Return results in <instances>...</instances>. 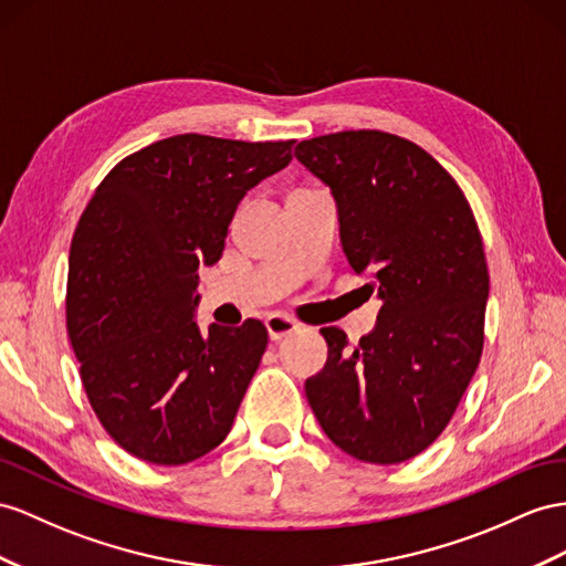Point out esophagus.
<instances>
[{
  "instance_id": "1",
  "label": "esophagus",
  "mask_w": 566,
  "mask_h": 566,
  "mask_svg": "<svg viewBox=\"0 0 566 566\" xmlns=\"http://www.w3.org/2000/svg\"><path fill=\"white\" fill-rule=\"evenodd\" d=\"M265 327L270 332V339L280 342L289 335H294V332L298 329V323L292 321V317H284V315H270L265 321Z\"/></svg>"
}]
</instances>
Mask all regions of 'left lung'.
<instances>
[{"label": "left lung", "instance_id": "1", "mask_svg": "<svg viewBox=\"0 0 566 566\" xmlns=\"http://www.w3.org/2000/svg\"><path fill=\"white\" fill-rule=\"evenodd\" d=\"M329 186L339 241L368 298L373 332L352 349L323 327L327 364L306 380L323 432L368 463H401L430 447L467 392L483 352L488 268L457 181L416 143L339 132L294 150Z\"/></svg>", "mask_w": 566, "mask_h": 566}]
</instances>
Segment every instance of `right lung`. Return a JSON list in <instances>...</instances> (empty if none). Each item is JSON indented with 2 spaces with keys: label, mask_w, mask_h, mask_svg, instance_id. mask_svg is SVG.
Listing matches in <instances>:
<instances>
[{
  "label": "right lung",
  "mask_w": 566,
  "mask_h": 566,
  "mask_svg": "<svg viewBox=\"0 0 566 566\" xmlns=\"http://www.w3.org/2000/svg\"><path fill=\"white\" fill-rule=\"evenodd\" d=\"M294 140L181 134L114 167L69 253L66 325L91 407L128 454L179 467L234 426L268 346L260 321L210 325L198 268L222 258L243 196L292 163Z\"/></svg>",
  "instance_id": "add662e5"
}]
</instances>
